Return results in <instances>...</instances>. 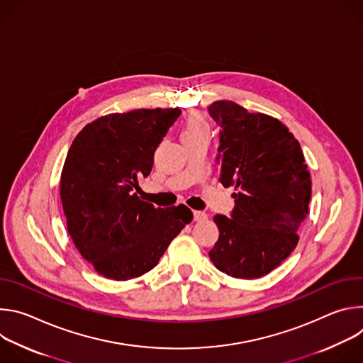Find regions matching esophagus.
I'll return each instance as SVG.
<instances>
[{
    "label": "esophagus",
    "instance_id": "34e87169",
    "mask_svg": "<svg viewBox=\"0 0 363 363\" xmlns=\"http://www.w3.org/2000/svg\"><path fill=\"white\" fill-rule=\"evenodd\" d=\"M206 218V214L205 213H202V211H194V221H196V223H202V221H205Z\"/></svg>",
    "mask_w": 363,
    "mask_h": 363
}]
</instances>
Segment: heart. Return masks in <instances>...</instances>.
<instances>
[{
	"label": "heart",
	"mask_w": 363,
	"mask_h": 363,
	"mask_svg": "<svg viewBox=\"0 0 363 363\" xmlns=\"http://www.w3.org/2000/svg\"><path fill=\"white\" fill-rule=\"evenodd\" d=\"M199 136H210V125L201 115L192 113L186 118L184 123V128L181 132V140L199 138Z\"/></svg>",
	"instance_id": "b5f03b06"
}]
</instances>
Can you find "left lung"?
Here are the masks:
<instances>
[{"mask_svg": "<svg viewBox=\"0 0 363 363\" xmlns=\"http://www.w3.org/2000/svg\"><path fill=\"white\" fill-rule=\"evenodd\" d=\"M220 125V182L233 194L231 218L216 216L220 237L210 258L235 279H258L279 267L298 242L312 179L298 140L279 119L250 113L230 100L208 108Z\"/></svg>", "mask_w": 363, "mask_h": 363, "instance_id": "1", "label": "left lung"}]
</instances>
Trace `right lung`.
<instances>
[{"label":"right lung","mask_w":363,"mask_h":363,"mask_svg":"<svg viewBox=\"0 0 363 363\" xmlns=\"http://www.w3.org/2000/svg\"><path fill=\"white\" fill-rule=\"evenodd\" d=\"M181 111L136 109L87 123L74 138L60 178L67 231L83 258L106 279L125 281L158 264L192 221L185 205L155 208L133 189Z\"/></svg>","instance_id":"1"}]
</instances>
